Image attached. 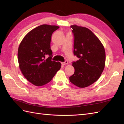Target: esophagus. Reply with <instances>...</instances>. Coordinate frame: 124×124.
<instances>
[{
  "label": "esophagus",
  "instance_id": "esophagus-1",
  "mask_svg": "<svg viewBox=\"0 0 124 124\" xmlns=\"http://www.w3.org/2000/svg\"><path fill=\"white\" fill-rule=\"evenodd\" d=\"M61 64L62 65H67L68 64V62L67 61H65V62H61Z\"/></svg>",
  "mask_w": 124,
  "mask_h": 124
}]
</instances>
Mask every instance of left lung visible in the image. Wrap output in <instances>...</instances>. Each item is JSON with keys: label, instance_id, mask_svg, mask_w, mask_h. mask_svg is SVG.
I'll return each instance as SVG.
<instances>
[{"label": "left lung", "instance_id": "obj_1", "mask_svg": "<svg viewBox=\"0 0 124 124\" xmlns=\"http://www.w3.org/2000/svg\"><path fill=\"white\" fill-rule=\"evenodd\" d=\"M74 35L73 53L79 60L72 64L75 72L70 82L79 88L90 86L99 79L104 69L106 52L100 39L86 27L71 25Z\"/></svg>", "mask_w": 124, "mask_h": 124}]
</instances>
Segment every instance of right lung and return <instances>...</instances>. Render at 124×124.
I'll use <instances>...</instances> for the list:
<instances>
[{"mask_svg":"<svg viewBox=\"0 0 124 124\" xmlns=\"http://www.w3.org/2000/svg\"><path fill=\"white\" fill-rule=\"evenodd\" d=\"M59 28L56 25H39L24 36L18 47V67L24 77L34 85L49 83L61 67L60 62L51 60L50 45L53 32ZM47 54L50 56L45 59Z\"/></svg>","mask_w":124,"mask_h":124,"instance_id":"right-lung-1","label":"right lung"}]
</instances>
